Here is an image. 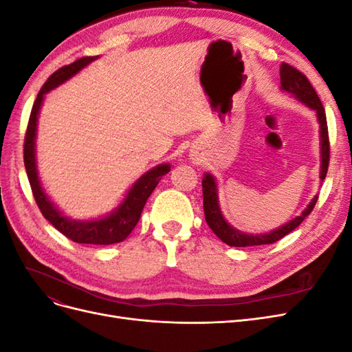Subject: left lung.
Returning a JSON list of instances; mask_svg holds the SVG:
<instances>
[{
    "instance_id": "1",
    "label": "left lung",
    "mask_w": 352,
    "mask_h": 352,
    "mask_svg": "<svg viewBox=\"0 0 352 352\" xmlns=\"http://www.w3.org/2000/svg\"><path fill=\"white\" fill-rule=\"evenodd\" d=\"M280 89L287 92L295 100L307 105L308 109L316 111V117L318 122V135H320V182L326 177L327 167H329V135H327V122L326 113L322 105L320 98L317 97L314 88L311 87L310 80L307 79L305 74L295 67L282 63L280 65ZM202 197H204V214L206 221L210 229L216 235L230 247H254V245H267L276 241L282 239L287 233H291L294 229L301 225L302 220L310 214L317 202V195L310 201L300 216L289 220L280 228L270 230L269 233H243L238 229L229 225L228 220L223 216L219 204V189L214 176L211 173H206L202 177Z\"/></svg>"
}]
</instances>
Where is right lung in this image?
Returning a JSON list of instances; mask_svg holds the SVG:
<instances>
[{
  "instance_id": "obj_1",
  "label": "right lung",
  "mask_w": 352,
  "mask_h": 352,
  "mask_svg": "<svg viewBox=\"0 0 352 352\" xmlns=\"http://www.w3.org/2000/svg\"><path fill=\"white\" fill-rule=\"evenodd\" d=\"M95 57H83L79 58L72 65L58 69L56 73H52L48 80L41 88L38 97L32 107L28 131L25 136V167L29 177V184L34 192L36 204L44 216L52 226L60 230L63 235L78 243H94V245H111L124 241L131 235V232L136 226V223L141 219V212L146 199L150 198L153 190L158 185L162 177L170 172V164L163 163L148 170L136 182L127 190L123 201L117 206L110 214L92 219V220H73L57 208V206L50 199L45 189L41 185V179L38 176V166H36V129H38V116L44 102L45 95L57 88L58 85L65 83L74 74L79 73L83 67H87L89 63L97 60Z\"/></svg>"
}]
</instances>
